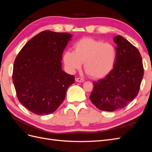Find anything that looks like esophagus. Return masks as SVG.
I'll use <instances>...</instances> for the list:
<instances>
[{"label": "esophagus", "mask_w": 152, "mask_h": 152, "mask_svg": "<svg viewBox=\"0 0 152 152\" xmlns=\"http://www.w3.org/2000/svg\"><path fill=\"white\" fill-rule=\"evenodd\" d=\"M76 81L78 82H83L84 80L83 79H82V78H77Z\"/></svg>", "instance_id": "34e87169"}]
</instances>
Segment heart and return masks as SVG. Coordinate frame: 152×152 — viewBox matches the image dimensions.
<instances>
[{"label": "heart", "mask_w": 152, "mask_h": 152, "mask_svg": "<svg viewBox=\"0 0 152 152\" xmlns=\"http://www.w3.org/2000/svg\"><path fill=\"white\" fill-rule=\"evenodd\" d=\"M117 50L108 42L87 37L74 45V51L68 50L63 54V62L68 70L73 73L84 63L85 70L96 79L105 77L113 68Z\"/></svg>", "instance_id": "heart-1"}]
</instances>
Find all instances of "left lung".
Returning <instances> with one entry per match:
<instances>
[{"label": "left lung", "instance_id": "left-lung-1", "mask_svg": "<svg viewBox=\"0 0 152 152\" xmlns=\"http://www.w3.org/2000/svg\"><path fill=\"white\" fill-rule=\"evenodd\" d=\"M117 58L113 68L103 79L93 82L89 98L99 110L123 108L138 94L144 70L140 53L121 35L115 37Z\"/></svg>", "mask_w": 152, "mask_h": 152}]
</instances>
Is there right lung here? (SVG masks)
Masks as SVG:
<instances>
[{
    "instance_id": "right-lung-1",
    "label": "right lung",
    "mask_w": 152,
    "mask_h": 152,
    "mask_svg": "<svg viewBox=\"0 0 152 152\" xmlns=\"http://www.w3.org/2000/svg\"><path fill=\"white\" fill-rule=\"evenodd\" d=\"M72 37L68 33L43 31L31 38L16 56L12 81L17 98L38 115L53 113L65 98L75 77L61 69L62 54Z\"/></svg>"
}]
</instances>
